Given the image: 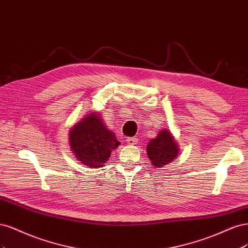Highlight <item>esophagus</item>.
<instances>
[{
  "label": "esophagus",
  "instance_id": "1",
  "mask_svg": "<svg viewBox=\"0 0 248 248\" xmlns=\"http://www.w3.org/2000/svg\"><path fill=\"white\" fill-rule=\"evenodd\" d=\"M126 143H127V144H130V145H135V144H137V143H138V139L135 138V137L127 138Z\"/></svg>",
  "mask_w": 248,
  "mask_h": 248
}]
</instances>
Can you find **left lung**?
Here are the masks:
<instances>
[{"instance_id":"1","label":"left lung","mask_w":248,"mask_h":248,"mask_svg":"<svg viewBox=\"0 0 248 248\" xmlns=\"http://www.w3.org/2000/svg\"><path fill=\"white\" fill-rule=\"evenodd\" d=\"M146 150L151 165L156 168H162L171 163L179 154L178 144L171 132L166 127L157 134L155 139L149 141Z\"/></svg>"}]
</instances>
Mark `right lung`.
<instances>
[{
  "label": "right lung",
  "instance_id": "1",
  "mask_svg": "<svg viewBox=\"0 0 248 248\" xmlns=\"http://www.w3.org/2000/svg\"><path fill=\"white\" fill-rule=\"evenodd\" d=\"M69 140L77 161L90 168L103 167L111 151L121 144L97 112H91L74 124L69 133Z\"/></svg>",
  "mask_w": 248,
  "mask_h": 248
}]
</instances>
